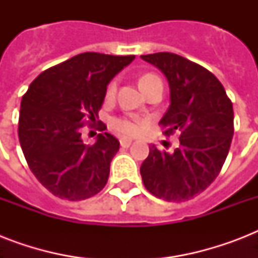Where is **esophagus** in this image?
<instances>
[{
	"label": "esophagus",
	"instance_id": "obj_1",
	"mask_svg": "<svg viewBox=\"0 0 258 258\" xmlns=\"http://www.w3.org/2000/svg\"><path fill=\"white\" fill-rule=\"evenodd\" d=\"M133 143V139H130V138H120V146L123 149H127L130 147Z\"/></svg>",
	"mask_w": 258,
	"mask_h": 258
}]
</instances>
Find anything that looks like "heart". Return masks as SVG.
I'll return each mask as SVG.
<instances>
[{
  "label": "heart",
  "mask_w": 258,
  "mask_h": 258,
  "mask_svg": "<svg viewBox=\"0 0 258 258\" xmlns=\"http://www.w3.org/2000/svg\"><path fill=\"white\" fill-rule=\"evenodd\" d=\"M157 83H162V80L154 74L143 75L141 80H139V84H141V88L143 89V92H145L146 89H149L151 86H154V84H157ZM115 93H116V82H111L108 88H107L105 95H107V97H113ZM109 125H111V128H113L116 133L121 134V135L133 137V135H138L142 131L143 120L135 119V117L116 116L109 120Z\"/></svg>",
  "instance_id": "b5f03b06"
}]
</instances>
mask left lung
I'll use <instances>...</instances> for the list:
<instances>
[{
  "instance_id": "left-lung-1",
  "label": "left lung",
  "mask_w": 258,
  "mask_h": 258,
  "mask_svg": "<svg viewBox=\"0 0 258 258\" xmlns=\"http://www.w3.org/2000/svg\"><path fill=\"white\" fill-rule=\"evenodd\" d=\"M141 57L169 80L171 104L159 125L166 137H179L172 153L150 147L141 166L142 180L157 198L191 200L210 186L228 157L234 133L232 100L210 71L179 54L159 52Z\"/></svg>"
}]
</instances>
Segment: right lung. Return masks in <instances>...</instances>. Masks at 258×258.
Segmentation results:
<instances>
[{
    "label": "right lung",
    "instance_id": "1",
    "mask_svg": "<svg viewBox=\"0 0 258 258\" xmlns=\"http://www.w3.org/2000/svg\"><path fill=\"white\" fill-rule=\"evenodd\" d=\"M135 56L86 52L40 74L22 96L18 139L38 182L53 196L82 201L103 190L119 141L108 133L84 145L80 130L99 131L107 86Z\"/></svg>",
    "mask_w": 258,
    "mask_h": 258
}]
</instances>
